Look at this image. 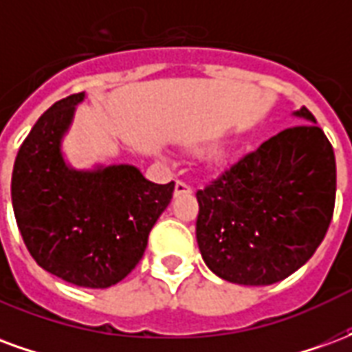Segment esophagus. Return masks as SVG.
<instances>
[{"label": "esophagus", "instance_id": "34e87169", "mask_svg": "<svg viewBox=\"0 0 352 352\" xmlns=\"http://www.w3.org/2000/svg\"><path fill=\"white\" fill-rule=\"evenodd\" d=\"M184 194H192V188L183 181H177L175 183V190H173V196H184Z\"/></svg>", "mask_w": 352, "mask_h": 352}]
</instances>
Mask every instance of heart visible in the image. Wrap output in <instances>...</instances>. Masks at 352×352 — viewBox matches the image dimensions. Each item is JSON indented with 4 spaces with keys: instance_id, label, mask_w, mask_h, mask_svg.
Segmentation results:
<instances>
[{
    "instance_id": "heart-1",
    "label": "heart",
    "mask_w": 352,
    "mask_h": 352,
    "mask_svg": "<svg viewBox=\"0 0 352 352\" xmlns=\"http://www.w3.org/2000/svg\"><path fill=\"white\" fill-rule=\"evenodd\" d=\"M211 162H221V156H219V154H213V156H211Z\"/></svg>"
}]
</instances>
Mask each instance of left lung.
Instances as JSON below:
<instances>
[{
    "instance_id": "obj_1",
    "label": "left lung",
    "mask_w": 352,
    "mask_h": 352,
    "mask_svg": "<svg viewBox=\"0 0 352 352\" xmlns=\"http://www.w3.org/2000/svg\"><path fill=\"white\" fill-rule=\"evenodd\" d=\"M298 126L264 141L196 192L201 258L221 279L264 287L317 251L336 204V156L305 107Z\"/></svg>"
}]
</instances>
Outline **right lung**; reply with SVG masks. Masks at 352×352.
<instances>
[{
    "mask_svg": "<svg viewBox=\"0 0 352 352\" xmlns=\"http://www.w3.org/2000/svg\"><path fill=\"white\" fill-rule=\"evenodd\" d=\"M87 94L56 101L19 148L11 199L28 251L72 285L109 288L138 265L175 184H156L131 164L73 168L64 153Z\"/></svg>",
    "mask_w": 352,
    "mask_h": 352,
    "instance_id": "1",
    "label": "right lung"
}]
</instances>
